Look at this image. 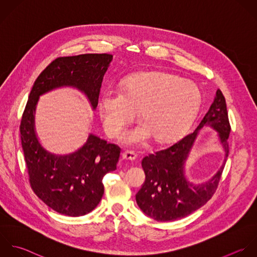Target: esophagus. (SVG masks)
I'll list each match as a JSON object with an SVG mask.
<instances>
[{
	"instance_id": "obj_1",
	"label": "esophagus",
	"mask_w": 257,
	"mask_h": 257,
	"mask_svg": "<svg viewBox=\"0 0 257 257\" xmlns=\"http://www.w3.org/2000/svg\"><path fill=\"white\" fill-rule=\"evenodd\" d=\"M122 157H123L124 159H127V160H135L136 157H137V154H136L134 151L126 150L125 152H123Z\"/></svg>"
}]
</instances>
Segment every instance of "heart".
Listing matches in <instances>:
<instances>
[{
    "mask_svg": "<svg viewBox=\"0 0 257 257\" xmlns=\"http://www.w3.org/2000/svg\"><path fill=\"white\" fill-rule=\"evenodd\" d=\"M200 104L201 92L194 83L162 72H145L126 78L121 91L106 89L99 110L112 137H119L140 110L143 123L125 136L128 144L139 145L152 136L158 143L177 139L193 121Z\"/></svg>",
    "mask_w": 257,
    "mask_h": 257,
    "instance_id": "b5f03b06",
    "label": "heart"
}]
</instances>
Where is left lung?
<instances>
[{
    "label": "left lung",
    "instance_id": "1",
    "mask_svg": "<svg viewBox=\"0 0 257 257\" xmlns=\"http://www.w3.org/2000/svg\"><path fill=\"white\" fill-rule=\"evenodd\" d=\"M204 124H210L219 131L226 159L212 180L200 186H193L184 176V163L198 130ZM230 130L225 98L218 89L213 103L195 132L186 135L168 148L143 158L142 167L146 180L136 194L139 208L154 220L164 222L183 218L203 206L218 187L229 153Z\"/></svg>",
    "mask_w": 257,
    "mask_h": 257
}]
</instances>
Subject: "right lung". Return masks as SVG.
Listing matches in <instances>:
<instances>
[{
  "label": "right lung",
  "mask_w": 257,
  "mask_h": 257,
  "mask_svg": "<svg viewBox=\"0 0 257 257\" xmlns=\"http://www.w3.org/2000/svg\"><path fill=\"white\" fill-rule=\"evenodd\" d=\"M111 54H83L59 57L38 76L22 114L21 144L29 182L35 194L53 210L68 216L91 212L104 194L103 177L116 169L121 148L90 135L77 152L56 156L38 142L34 130V112L40 95L61 86L83 91L96 108L103 77Z\"/></svg>",
  "instance_id": "add662e5"
}]
</instances>
